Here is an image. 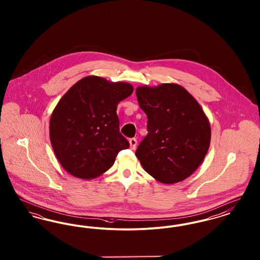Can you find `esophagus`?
I'll list each match as a JSON object with an SVG mask.
<instances>
[{
	"mask_svg": "<svg viewBox=\"0 0 260 260\" xmlns=\"http://www.w3.org/2000/svg\"><path fill=\"white\" fill-rule=\"evenodd\" d=\"M136 144H137V140H136V138H131V139H129V145H131V148L136 149Z\"/></svg>",
	"mask_w": 260,
	"mask_h": 260,
	"instance_id": "esophagus-1",
	"label": "esophagus"
}]
</instances>
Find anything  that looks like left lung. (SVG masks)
Listing matches in <instances>:
<instances>
[{
    "label": "left lung",
    "instance_id": "8db88e82",
    "mask_svg": "<svg viewBox=\"0 0 260 260\" xmlns=\"http://www.w3.org/2000/svg\"><path fill=\"white\" fill-rule=\"evenodd\" d=\"M140 108L147 115L148 135L136 155L141 166L165 184L184 180L205 159L210 124L197 100L177 84L136 88Z\"/></svg>",
    "mask_w": 260,
    "mask_h": 260
}]
</instances>
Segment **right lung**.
I'll use <instances>...</instances> for the list:
<instances>
[{
    "mask_svg": "<svg viewBox=\"0 0 260 260\" xmlns=\"http://www.w3.org/2000/svg\"><path fill=\"white\" fill-rule=\"evenodd\" d=\"M133 91L128 83L87 76L62 96L50 117V137L67 173L95 178L111 168L121 150L129 147L120 133L116 111L119 102Z\"/></svg>",
    "mask_w": 260,
    "mask_h": 260,
    "instance_id": "1",
    "label": "right lung"
}]
</instances>
